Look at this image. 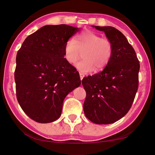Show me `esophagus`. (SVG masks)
<instances>
[{
	"mask_svg": "<svg viewBox=\"0 0 155 155\" xmlns=\"http://www.w3.org/2000/svg\"><path fill=\"white\" fill-rule=\"evenodd\" d=\"M79 75H80V78H81V81H82V79H83V78H84V77H85V74H83V73H79Z\"/></svg>",
	"mask_w": 155,
	"mask_h": 155,
	"instance_id": "esophagus-1",
	"label": "esophagus"
}]
</instances>
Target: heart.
Segmentation results:
<instances>
[{"label": "heart", "mask_w": 155, "mask_h": 155, "mask_svg": "<svg viewBox=\"0 0 155 155\" xmlns=\"http://www.w3.org/2000/svg\"><path fill=\"white\" fill-rule=\"evenodd\" d=\"M83 52V61L76 68L86 74L94 70H102L108 65L113 54V45L107 39L102 38L98 34L90 30L84 31L75 37L74 40H68L64 48V58L70 64H74Z\"/></svg>", "instance_id": "obj_1"}]
</instances>
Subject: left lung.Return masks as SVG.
Segmentation results:
<instances>
[{
	"label": "left lung",
	"mask_w": 155,
	"mask_h": 155,
	"mask_svg": "<svg viewBox=\"0 0 155 155\" xmlns=\"http://www.w3.org/2000/svg\"><path fill=\"white\" fill-rule=\"evenodd\" d=\"M103 31L113 45L108 65L98 74L83 78L85 116L97 124H109L127 114L138 89L140 62L123 34L113 27L91 26Z\"/></svg>",
	"instance_id": "1"
}]
</instances>
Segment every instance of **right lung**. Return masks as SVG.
<instances>
[{"instance_id":"right-lung-1","label":"right lung","mask_w":155,"mask_h":155,"mask_svg":"<svg viewBox=\"0 0 155 155\" xmlns=\"http://www.w3.org/2000/svg\"><path fill=\"white\" fill-rule=\"evenodd\" d=\"M79 31L66 25L44 26L28 35L18 51L14 74L17 99L34 121L57 120L65 97L80 86L79 74L64 54L65 43Z\"/></svg>"}]
</instances>
